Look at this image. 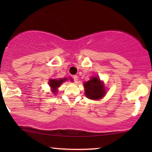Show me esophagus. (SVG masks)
Listing matches in <instances>:
<instances>
[{
	"label": "esophagus",
	"instance_id": "esophagus-1",
	"mask_svg": "<svg viewBox=\"0 0 152 152\" xmlns=\"http://www.w3.org/2000/svg\"><path fill=\"white\" fill-rule=\"evenodd\" d=\"M72 78H73L75 82H77L78 81V77L77 75H73L72 76Z\"/></svg>",
	"mask_w": 152,
	"mask_h": 152
}]
</instances>
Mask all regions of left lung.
I'll use <instances>...</instances> for the list:
<instances>
[{"label":"left lung","mask_w":152,"mask_h":152,"mask_svg":"<svg viewBox=\"0 0 152 152\" xmlns=\"http://www.w3.org/2000/svg\"><path fill=\"white\" fill-rule=\"evenodd\" d=\"M85 95L90 99H100L105 95L106 91L103 82L97 77H93L84 83Z\"/></svg>","instance_id":"obj_1"}]
</instances>
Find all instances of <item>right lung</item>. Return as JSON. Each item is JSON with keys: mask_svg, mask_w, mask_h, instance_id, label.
<instances>
[{"mask_svg": "<svg viewBox=\"0 0 152 152\" xmlns=\"http://www.w3.org/2000/svg\"><path fill=\"white\" fill-rule=\"evenodd\" d=\"M70 80H72V78H70ZM67 80L66 78H59V79H50L49 80V86L51 87L52 88V91L54 94H56L57 92V88L61 86V84L62 83H64V82Z\"/></svg>", "mask_w": 152, "mask_h": 152, "instance_id": "1", "label": "right lung"}]
</instances>
